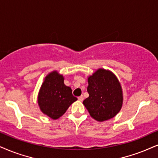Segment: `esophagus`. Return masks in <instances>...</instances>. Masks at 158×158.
I'll return each mask as SVG.
<instances>
[{
	"mask_svg": "<svg viewBox=\"0 0 158 158\" xmlns=\"http://www.w3.org/2000/svg\"><path fill=\"white\" fill-rule=\"evenodd\" d=\"M77 99H78L79 101H81V102H82V101L83 100V99H84V98H83V95H81V96H80V97H77Z\"/></svg>",
	"mask_w": 158,
	"mask_h": 158,
	"instance_id": "esophagus-1",
	"label": "esophagus"
}]
</instances>
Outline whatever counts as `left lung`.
I'll return each mask as SVG.
<instances>
[{"instance_id":"1","label":"left lung","mask_w":158,"mask_h":158,"mask_svg":"<svg viewBox=\"0 0 158 158\" xmlns=\"http://www.w3.org/2000/svg\"><path fill=\"white\" fill-rule=\"evenodd\" d=\"M88 83L89 96L83 103L90 116L98 122L114 117L123 102L122 89L116 75L108 70L99 69L89 76Z\"/></svg>"}]
</instances>
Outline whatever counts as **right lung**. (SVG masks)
<instances>
[{
    "instance_id": "1",
    "label": "right lung",
    "mask_w": 158,
    "mask_h": 158,
    "mask_svg": "<svg viewBox=\"0 0 158 158\" xmlns=\"http://www.w3.org/2000/svg\"><path fill=\"white\" fill-rule=\"evenodd\" d=\"M70 87L64 83L63 75L53 71L46 76L38 95L40 110L52 119H57L77 100Z\"/></svg>"
}]
</instances>
